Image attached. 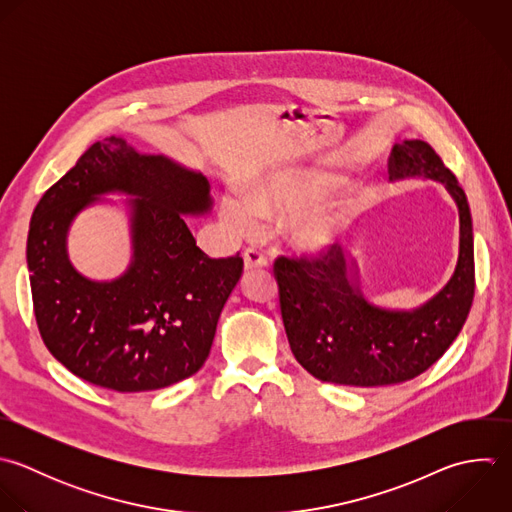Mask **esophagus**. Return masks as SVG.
I'll use <instances>...</instances> for the list:
<instances>
[{
	"label": "esophagus",
	"instance_id": "1",
	"mask_svg": "<svg viewBox=\"0 0 512 512\" xmlns=\"http://www.w3.org/2000/svg\"><path fill=\"white\" fill-rule=\"evenodd\" d=\"M243 261H245V269H247V271L263 269V267L267 265L265 255L259 253L257 249H245V251H243Z\"/></svg>",
	"mask_w": 512,
	"mask_h": 512
}]
</instances>
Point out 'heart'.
Listing matches in <instances>:
<instances>
[{
	"label": "heart",
	"mask_w": 512,
	"mask_h": 512,
	"mask_svg": "<svg viewBox=\"0 0 512 512\" xmlns=\"http://www.w3.org/2000/svg\"><path fill=\"white\" fill-rule=\"evenodd\" d=\"M335 181L271 177L245 187L241 201L223 199V219L239 235H251L257 219L279 217L303 207L307 201L323 195ZM343 221L327 211H303L291 219V237L297 247L319 253L333 247L341 235Z\"/></svg>",
	"instance_id": "heart-1"
}]
</instances>
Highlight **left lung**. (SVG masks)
<instances>
[{"label":"left lung","mask_w":512,"mask_h":512,"mask_svg":"<svg viewBox=\"0 0 512 512\" xmlns=\"http://www.w3.org/2000/svg\"><path fill=\"white\" fill-rule=\"evenodd\" d=\"M393 179L443 181L457 201L461 249L445 289L415 311H385L367 303L351 281L341 247L315 255L277 257L279 305L291 351L315 379L351 387L411 381L435 365L459 337L475 297L473 221L467 195L431 143H397Z\"/></svg>","instance_id":"left-lung-1"}]
</instances>
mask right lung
I'll use <instances>...</instances> for the list:
<instances>
[{"label": "right lung", "mask_w": 512, "mask_h": 512, "mask_svg": "<svg viewBox=\"0 0 512 512\" xmlns=\"http://www.w3.org/2000/svg\"><path fill=\"white\" fill-rule=\"evenodd\" d=\"M134 200V263L111 284L81 278L64 251L72 217L95 194ZM211 205L209 183L123 139L93 143L39 199L27 235V269L39 335L75 377L117 393L169 387L209 357L217 321L243 259H209L183 213Z\"/></svg>", "instance_id": "1"}]
</instances>
